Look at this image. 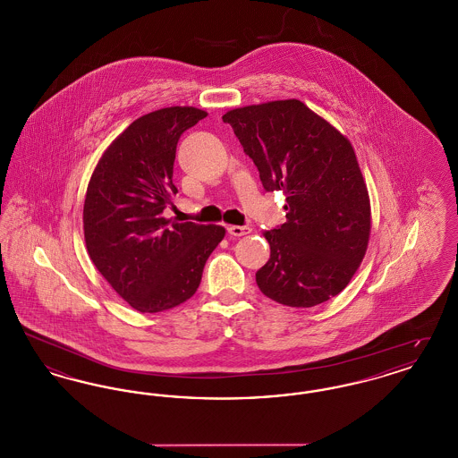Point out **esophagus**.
I'll list each match as a JSON object with an SVG mask.
<instances>
[{
	"instance_id": "esophagus-1",
	"label": "esophagus",
	"mask_w": 458,
	"mask_h": 458,
	"mask_svg": "<svg viewBox=\"0 0 458 458\" xmlns=\"http://www.w3.org/2000/svg\"><path fill=\"white\" fill-rule=\"evenodd\" d=\"M226 230H228V233H230L232 237H242V235H247V233L252 232V228L247 226V225H232V226H228Z\"/></svg>"
}]
</instances>
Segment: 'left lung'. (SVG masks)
<instances>
[{"label":"left lung","mask_w":458,"mask_h":458,"mask_svg":"<svg viewBox=\"0 0 458 458\" xmlns=\"http://www.w3.org/2000/svg\"><path fill=\"white\" fill-rule=\"evenodd\" d=\"M267 192L284 191L286 223L264 232L269 261L256 273L266 297L314 307L338 295L368 250L370 202L349 139L299 99L223 114Z\"/></svg>","instance_id":"obj_1"}]
</instances>
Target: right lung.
<instances>
[{
    "mask_svg": "<svg viewBox=\"0 0 458 458\" xmlns=\"http://www.w3.org/2000/svg\"><path fill=\"white\" fill-rule=\"evenodd\" d=\"M206 116L202 109L172 106L137 118L109 144L90 176L84 202L89 258L139 312H161L189 301L225 237L218 225L163 216L178 192V139Z\"/></svg>",
    "mask_w": 458,
    "mask_h": 458,
    "instance_id": "obj_1",
    "label": "right lung"
}]
</instances>
